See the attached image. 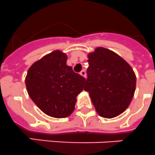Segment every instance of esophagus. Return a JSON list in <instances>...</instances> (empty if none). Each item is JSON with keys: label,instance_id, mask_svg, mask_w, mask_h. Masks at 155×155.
<instances>
[{"label": "esophagus", "instance_id": "obj_1", "mask_svg": "<svg viewBox=\"0 0 155 155\" xmlns=\"http://www.w3.org/2000/svg\"><path fill=\"white\" fill-rule=\"evenodd\" d=\"M80 75H82V76H84V77H87V74H86V71H84V70H82L81 71H80Z\"/></svg>", "mask_w": 155, "mask_h": 155}]
</instances>
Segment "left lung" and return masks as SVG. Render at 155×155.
Returning <instances> with one entry per match:
<instances>
[{"label":"left lung","mask_w":155,"mask_h":155,"mask_svg":"<svg viewBox=\"0 0 155 155\" xmlns=\"http://www.w3.org/2000/svg\"><path fill=\"white\" fill-rule=\"evenodd\" d=\"M89 67L84 90L89 92L99 116L113 118L128 107L136 91V77L123 58L103 47L87 55Z\"/></svg>","instance_id":"left-lung-1"}]
</instances>
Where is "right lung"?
I'll list each match as a JSON object with an SVG mask.
<instances>
[{"label":"right lung","instance_id":"add662e5","mask_svg":"<svg viewBox=\"0 0 155 155\" xmlns=\"http://www.w3.org/2000/svg\"><path fill=\"white\" fill-rule=\"evenodd\" d=\"M67 55L61 50L46 54L30 67L25 79L27 93L46 115L67 117L75 110L76 97L86 79L67 65Z\"/></svg>","mask_w":155,"mask_h":155}]
</instances>
